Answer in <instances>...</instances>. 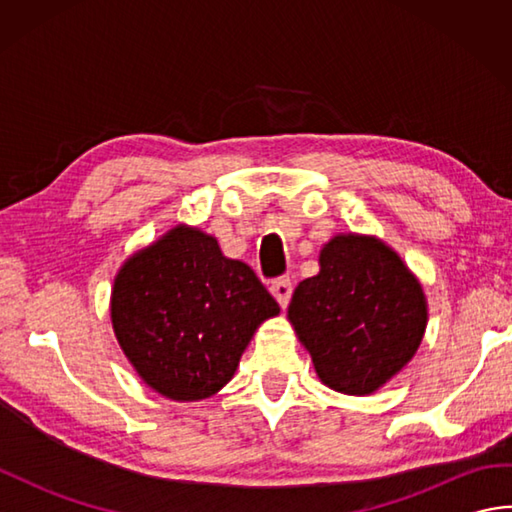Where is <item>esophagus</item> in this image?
<instances>
[{"label":"esophagus","instance_id":"esophagus-1","mask_svg":"<svg viewBox=\"0 0 512 512\" xmlns=\"http://www.w3.org/2000/svg\"><path fill=\"white\" fill-rule=\"evenodd\" d=\"M270 292H273V297L279 301V306H286L292 297V279L286 275L273 279V284H270Z\"/></svg>","mask_w":512,"mask_h":512}]
</instances>
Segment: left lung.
Listing matches in <instances>:
<instances>
[{"label": "left lung", "instance_id": "left-lung-1", "mask_svg": "<svg viewBox=\"0 0 512 512\" xmlns=\"http://www.w3.org/2000/svg\"><path fill=\"white\" fill-rule=\"evenodd\" d=\"M319 262V275L297 286L288 317L325 385L372 394L418 350L427 325L422 288L374 237H334Z\"/></svg>", "mask_w": 512, "mask_h": 512}]
</instances>
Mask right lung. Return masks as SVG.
I'll list each match as a JSON object with an SVG mask.
<instances>
[{"label": "right lung", "instance_id": "obj_1", "mask_svg": "<svg viewBox=\"0 0 512 512\" xmlns=\"http://www.w3.org/2000/svg\"><path fill=\"white\" fill-rule=\"evenodd\" d=\"M277 312L250 266L184 226L129 259L112 292L123 352L149 387L173 400L224 387L257 325Z\"/></svg>", "mask_w": 512, "mask_h": 512}]
</instances>
